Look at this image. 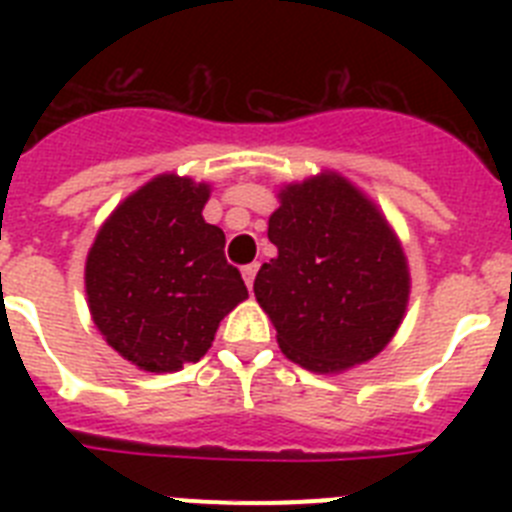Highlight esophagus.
Instances as JSON below:
<instances>
[{
  "instance_id": "obj_1",
  "label": "esophagus",
  "mask_w": 512,
  "mask_h": 512,
  "mask_svg": "<svg viewBox=\"0 0 512 512\" xmlns=\"http://www.w3.org/2000/svg\"><path fill=\"white\" fill-rule=\"evenodd\" d=\"M256 271H259V264H248V266H243V279H246L248 289L253 287V279H256Z\"/></svg>"
}]
</instances>
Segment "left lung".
<instances>
[{"mask_svg": "<svg viewBox=\"0 0 512 512\" xmlns=\"http://www.w3.org/2000/svg\"><path fill=\"white\" fill-rule=\"evenodd\" d=\"M269 217L277 259L253 292L284 356L310 372H341L377 356L405 315L408 264L390 225L338 174L279 194Z\"/></svg>", "mask_w": 512, "mask_h": 512, "instance_id": "8db88e82", "label": "left lung"}]
</instances>
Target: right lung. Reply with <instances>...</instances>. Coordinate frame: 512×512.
Instances as JSON below:
<instances>
[{
    "label": "right lung",
    "mask_w": 512,
    "mask_h": 512,
    "mask_svg": "<svg viewBox=\"0 0 512 512\" xmlns=\"http://www.w3.org/2000/svg\"><path fill=\"white\" fill-rule=\"evenodd\" d=\"M207 197V184L158 176L112 212L87 256L94 325L146 372L200 361L220 320L248 297L225 259V233L202 217Z\"/></svg>",
    "instance_id": "right-lung-1"
}]
</instances>
